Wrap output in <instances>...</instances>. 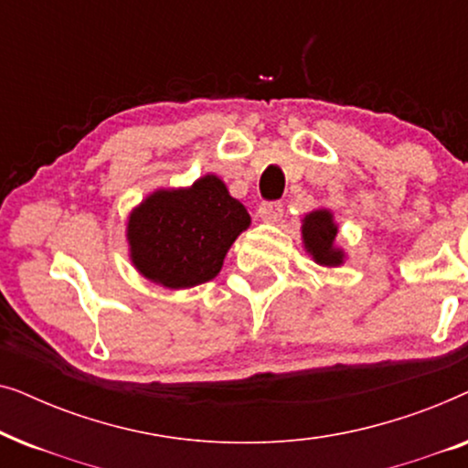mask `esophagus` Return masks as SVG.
<instances>
[{"instance_id":"34e87169","label":"esophagus","mask_w":468,"mask_h":468,"mask_svg":"<svg viewBox=\"0 0 468 468\" xmlns=\"http://www.w3.org/2000/svg\"><path fill=\"white\" fill-rule=\"evenodd\" d=\"M258 213H260L261 221L272 223V221L279 219L281 213H283V204H281V202H261Z\"/></svg>"}]
</instances>
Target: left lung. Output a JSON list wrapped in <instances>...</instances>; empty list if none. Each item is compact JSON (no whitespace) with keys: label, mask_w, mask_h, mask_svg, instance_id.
<instances>
[{"label":"left lung","mask_w":468,"mask_h":468,"mask_svg":"<svg viewBox=\"0 0 468 468\" xmlns=\"http://www.w3.org/2000/svg\"><path fill=\"white\" fill-rule=\"evenodd\" d=\"M303 245L313 261L325 268L345 264V251L336 245L338 226L330 208H315L303 217Z\"/></svg>","instance_id":"1"}]
</instances>
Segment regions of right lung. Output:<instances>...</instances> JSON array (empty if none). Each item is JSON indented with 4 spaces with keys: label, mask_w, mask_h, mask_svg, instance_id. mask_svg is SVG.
Returning a JSON list of instances; mask_svg holds the SVG:
<instances>
[{
    "label": "right lung",
    "mask_w": 468,
    "mask_h": 468,
    "mask_svg": "<svg viewBox=\"0 0 468 468\" xmlns=\"http://www.w3.org/2000/svg\"><path fill=\"white\" fill-rule=\"evenodd\" d=\"M251 226L226 183L204 175L189 187L155 189L127 217L136 271L165 290H187L219 274L234 240Z\"/></svg>",
    "instance_id": "1"
}]
</instances>
